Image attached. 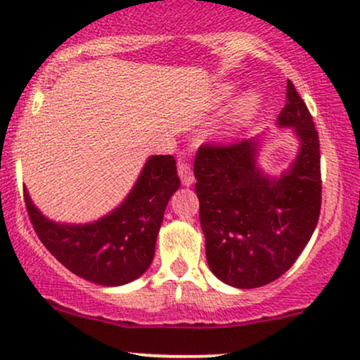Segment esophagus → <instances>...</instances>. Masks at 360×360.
Masks as SVG:
<instances>
[{
    "label": "esophagus",
    "instance_id": "34e87169",
    "mask_svg": "<svg viewBox=\"0 0 360 360\" xmlns=\"http://www.w3.org/2000/svg\"><path fill=\"white\" fill-rule=\"evenodd\" d=\"M179 175H180L181 184H184L185 187H190V185L193 184L195 176H193L192 167H190L187 162H180L179 163Z\"/></svg>",
    "mask_w": 360,
    "mask_h": 360
}]
</instances>
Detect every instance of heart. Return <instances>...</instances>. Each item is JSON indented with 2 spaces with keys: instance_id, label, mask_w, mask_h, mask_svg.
Masks as SVG:
<instances>
[{
  "instance_id": "obj_1",
  "label": "heart",
  "mask_w": 360,
  "mask_h": 360,
  "mask_svg": "<svg viewBox=\"0 0 360 360\" xmlns=\"http://www.w3.org/2000/svg\"><path fill=\"white\" fill-rule=\"evenodd\" d=\"M230 95H232V86L224 88V91H221V95H220V100H227ZM259 106H260L259 95H257L255 91L245 93V95H242L240 98H238L237 105H235L233 120L237 123L248 122V120L254 117L257 110H259Z\"/></svg>"
}]
</instances>
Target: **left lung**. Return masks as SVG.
Wrapping results in <instances>:
<instances>
[{
    "mask_svg": "<svg viewBox=\"0 0 360 360\" xmlns=\"http://www.w3.org/2000/svg\"><path fill=\"white\" fill-rule=\"evenodd\" d=\"M277 118L292 128L299 153L281 175L257 163L262 136L232 145H202L193 163L208 267L237 288L267 285L302 254L321 215L319 135L292 82Z\"/></svg>",
    "mask_w": 360,
    "mask_h": 360,
    "instance_id": "left-lung-1",
    "label": "left lung"
}]
</instances>
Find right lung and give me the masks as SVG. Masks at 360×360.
Wrapping results in <instances>:
<instances>
[{"instance_id":"add662e5","label":"right lung","mask_w":360,"mask_h":360,"mask_svg":"<svg viewBox=\"0 0 360 360\" xmlns=\"http://www.w3.org/2000/svg\"><path fill=\"white\" fill-rule=\"evenodd\" d=\"M179 187L175 158L153 155L125 200L90 224L50 220L34 207L26 188L25 203L39 240L61 265L88 282L117 287L150 267L163 214Z\"/></svg>"}]
</instances>
